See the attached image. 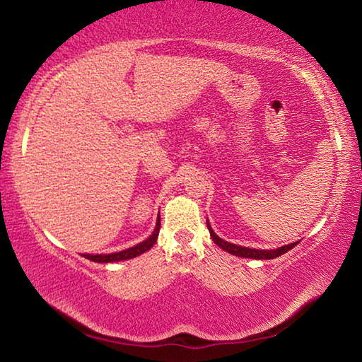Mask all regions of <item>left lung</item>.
<instances>
[{"instance_id":"left-lung-1","label":"left lung","mask_w":362,"mask_h":362,"mask_svg":"<svg viewBox=\"0 0 362 362\" xmlns=\"http://www.w3.org/2000/svg\"><path fill=\"white\" fill-rule=\"evenodd\" d=\"M207 228H209L211 233V238L212 241L217 244L218 247H222L226 252H230L233 255H238V257H246V259H259V260H265V259H274V257H279L286 254L287 250H291L292 247H296L297 243H292V244H287V246H283L279 249H273V250H260V249H249V247H243V246H236V244H231L228 241H223L222 238H218L214 230L211 228L209 222H207Z\"/></svg>"}]
</instances>
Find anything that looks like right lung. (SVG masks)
<instances>
[{
  "instance_id": "right-lung-1",
  "label": "right lung",
  "mask_w": 362,
  "mask_h": 362,
  "mask_svg": "<svg viewBox=\"0 0 362 362\" xmlns=\"http://www.w3.org/2000/svg\"><path fill=\"white\" fill-rule=\"evenodd\" d=\"M159 226H161V222H159V217H158L155 231L151 233L148 240H145L144 243L137 244V246L129 247V249H126V250H121V252H115V254H99V255L86 254L84 257H86V259H89V260H93V262H99V263H108V262H119V260H126V259H134V257L144 254V252H146V250H150L153 247V244H155L156 240H158Z\"/></svg>"
}]
</instances>
